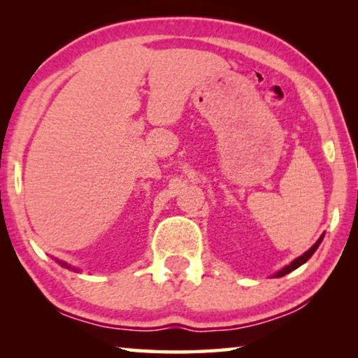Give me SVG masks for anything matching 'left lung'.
I'll use <instances>...</instances> for the list:
<instances>
[{
  "mask_svg": "<svg viewBox=\"0 0 358 358\" xmlns=\"http://www.w3.org/2000/svg\"><path fill=\"white\" fill-rule=\"evenodd\" d=\"M324 240V234L322 235H320V237H319V240L316 241V243H314L311 248H310V250H308L305 254H301V256L300 257H296V259H294L292 260V262H290L289 265H286V266H282V268L281 270H278L276 271V273H273V275H271V278H281V276H284V275H287V273H290V271H294L295 268H299V266L300 265H303V264H305V262H308V260H310V257L313 256V254L314 252H316V250H317V248H319V245H320V241H322Z\"/></svg>",
  "mask_w": 358,
  "mask_h": 358,
  "instance_id": "obj_1",
  "label": "left lung"
}]
</instances>
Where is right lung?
<instances>
[{
  "instance_id": "1",
  "label": "right lung",
  "mask_w": 358,
  "mask_h": 358,
  "mask_svg": "<svg viewBox=\"0 0 358 358\" xmlns=\"http://www.w3.org/2000/svg\"><path fill=\"white\" fill-rule=\"evenodd\" d=\"M57 262L62 265V266H64V268H68V270H72V271H78V268H76V266H71V265H68L66 262H63V260H58L57 259Z\"/></svg>"
}]
</instances>
